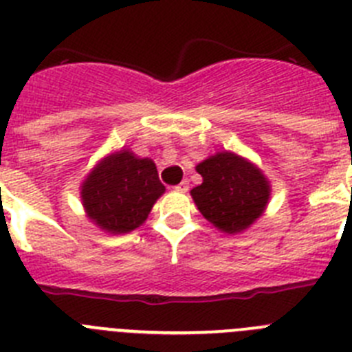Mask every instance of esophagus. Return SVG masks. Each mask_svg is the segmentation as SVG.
Returning <instances> with one entry per match:
<instances>
[{"mask_svg": "<svg viewBox=\"0 0 352 352\" xmlns=\"http://www.w3.org/2000/svg\"><path fill=\"white\" fill-rule=\"evenodd\" d=\"M174 190H176V192H186V190H188V182H186V179H185V182H182L179 185L174 186Z\"/></svg>", "mask_w": 352, "mask_h": 352, "instance_id": "1", "label": "esophagus"}]
</instances>
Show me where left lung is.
Instances as JSON below:
<instances>
[{"label": "left lung", "instance_id": "left-lung-1", "mask_svg": "<svg viewBox=\"0 0 352 352\" xmlns=\"http://www.w3.org/2000/svg\"><path fill=\"white\" fill-rule=\"evenodd\" d=\"M203 183L190 195L204 219L226 234H239L261 219L272 185L263 170L234 151H219L195 166Z\"/></svg>", "mask_w": 352, "mask_h": 352}]
</instances>
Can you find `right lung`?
I'll return each mask as SVG.
<instances>
[{
	"mask_svg": "<svg viewBox=\"0 0 352 352\" xmlns=\"http://www.w3.org/2000/svg\"><path fill=\"white\" fill-rule=\"evenodd\" d=\"M164 192L155 162L129 148L98 160L80 183L86 217L109 234H126L142 226Z\"/></svg>",
	"mask_w": 352,
	"mask_h": 352,
	"instance_id": "1",
	"label": "right lung"
}]
</instances>
